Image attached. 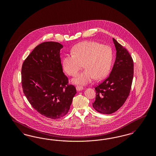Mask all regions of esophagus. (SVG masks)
Instances as JSON below:
<instances>
[{
  "label": "esophagus",
  "instance_id": "esophagus-1",
  "mask_svg": "<svg viewBox=\"0 0 156 156\" xmlns=\"http://www.w3.org/2000/svg\"><path fill=\"white\" fill-rule=\"evenodd\" d=\"M76 89L77 90H81L82 89H83V88L81 87V86H76Z\"/></svg>",
  "mask_w": 156,
  "mask_h": 156
}]
</instances>
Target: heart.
<instances>
[{
  "label": "heart",
  "instance_id": "1",
  "mask_svg": "<svg viewBox=\"0 0 156 156\" xmlns=\"http://www.w3.org/2000/svg\"><path fill=\"white\" fill-rule=\"evenodd\" d=\"M72 52L62 60V67L67 74L76 75L83 63L85 68L73 80L75 83L86 84L95 77L103 78L109 73L113 56L109 45L94 41H84L75 45Z\"/></svg>",
  "mask_w": 156,
  "mask_h": 156
}]
</instances>
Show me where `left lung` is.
I'll return each mask as SVG.
<instances>
[{
	"label": "left lung",
	"mask_w": 156,
	"mask_h": 156,
	"mask_svg": "<svg viewBox=\"0 0 156 156\" xmlns=\"http://www.w3.org/2000/svg\"><path fill=\"white\" fill-rule=\"evenodd\" d=\"M116 57L111 73L104 81L95 87L94 108L99 113L111 114L117 111L129 95L134 74L133 60L125 47L115 39Z\"/></svg>",
	"instance_id": "left-lung-1"
}]
</instances>
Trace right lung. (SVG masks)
<instances>
[{
	"label": "right lung",
	"instance_id": "obj_1",
	"mask_svg": "<svg viewBox=\"0 0 156 156\" xmlns=\"http://www.w3.org/2000/svg\"><path fill=\"white\" fill-rule=\"evenodd\" d=\"M62 47L57 42L42 43L28 55L22 67L25 96L34 109L50 119L66 115L76 93L62 71L59 57Z\"/></svg>",
	"mask_w": 156,
	"mask_h": 156
}]
</instances>
